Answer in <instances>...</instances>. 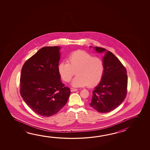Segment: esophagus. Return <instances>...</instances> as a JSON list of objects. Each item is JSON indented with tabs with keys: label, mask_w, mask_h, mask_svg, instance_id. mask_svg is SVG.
<instances>
[{
	"label": "esophagus",
	"mask_w": 150,
	"mask_h": 150,
	"mask_svg": "<svg viewBox=\"0 0 150 150\" xmlns=\"http://www.w3.org/2000/svg\"><path fill=\"white\" fill-rule=\"evenodd\" d=\"M78 91L77 89L74 88H71V91Z\"/></svg>",
	"instance_id": "34e87169"
}]
</instances>
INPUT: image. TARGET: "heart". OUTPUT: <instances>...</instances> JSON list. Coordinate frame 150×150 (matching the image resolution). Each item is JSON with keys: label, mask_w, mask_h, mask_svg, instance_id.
Listing matches in <instances>:
<instances>
[{"label": "heart", "mask_w": 150, "mask_h": 150, "mask_svg": "<svg viewBox=\"0 0 150 150\" xmlns=\"http://www.w3.org/2000/svg\"><path fill=\"white\" fill-rule=\"evenodd\" d=\"M67 61L61 63L58 69L66 82L70 81L76 72L77 76L71 82L74 87H93L99 83L103 78L105 66L99 57H93L84 51L77 50L69 56Z\"/></svg>", "instance_id": "b5f03b06"}]
</instances>
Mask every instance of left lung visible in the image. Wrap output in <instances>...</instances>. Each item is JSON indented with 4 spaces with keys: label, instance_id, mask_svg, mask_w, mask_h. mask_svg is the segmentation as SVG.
Returning a JSON list of instances; mask_svg holds the SVG:
<instances>
[{
    "label": "left lung",
    "instance_id": "obj_1",
    "mask_svg": "<svg viewBox=\"0 0 150 150\" xmlns=\"http://www.w3.org/2000/svg\"><path fill=\"white\" fill-rule=\"evenodd\" d=\"M95 49L98 53L106 51L100 47ZM103 62V76L100 83L94 88L89 105L99 112L107 113L117 108L125 98L128 76L125 67L110 51L106 52Z\"/></svg>",
    "mask_w": 150,
    "mask_h": 150
}]
</instances>
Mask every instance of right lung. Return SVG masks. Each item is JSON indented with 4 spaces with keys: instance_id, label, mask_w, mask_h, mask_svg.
Returning <instances> with one entry per match:
<instances>
[{
    "instance_id": "add662e5",
    "label": "right lung",
    "mask_w": 150,
    "mask_h": 150,
    "mask_svg": "<svg viewBox=\"0 0 150 150\" xmlns=\"http://www.w3.org/2000/svg\"><path fill=\"white\" fill-rule=\"evenodd\" d=\"M59 51L57 46L43 47L25 61L21 69L20 95L29 107L43 117L58 112L71 93L61 81Z\"/></svg>"
}]
</instances>
